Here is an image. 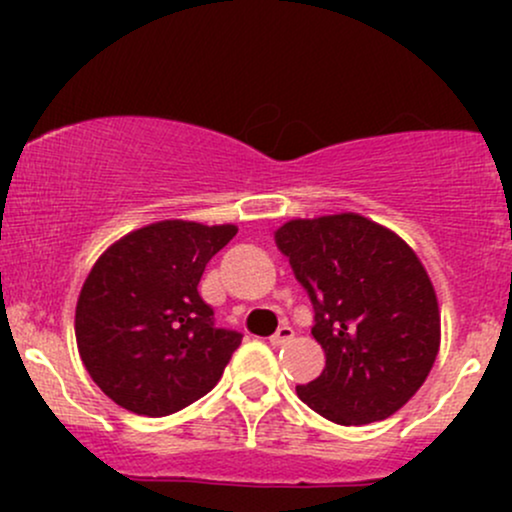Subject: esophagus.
Returning a JSON list of instances; mask_svg holds the SVG:
<instances>
[{
	"instance_id": "esophagus-1",
	"label": "esophagus",
	"mask_w": 512,
	"mask_h": 512,
	"mask_svg": "<svg viewBox=\"0 0 512 512\" xmlns=\"http://www.w3.org/2000/svg\"><path fill=\"white\" fill-rule=\"evenodd\" d=\"M289 339H293V327L281 325L279 330H276V332L272 334V337H269V344H272V346H281V344L289 342Z\"/></svg>"
}]
</instances>
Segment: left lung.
<instances>
[{
    "instance_id": "left-lung-1",
    "label": "left lung",
    "mask_w": 512,
    "mask_h": 512,
    "mask_svg": "<svg viewBox=\"0 0 512 512\" xmlns=\"http://www.w3.org/2000/svg\"><path fill=\"white\" fill-rule=\"evenodd\" d=\"M276 248L315 310L325 368L298 397L342 426L383 421L414 397L440 346L436 291L397 233L358 214L296 219Z\"/></svg>"
}]
</instances>
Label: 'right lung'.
I'll list each match as a JSON object with an SVG mask.
<instances>
[{
    "label": "right lung",
    "mask_w": 512,
    "mask_h": 512,
    "mask_svg": "<svg viewBox=\"0 0 512 512\" xmlns=\"http://www.w3.org/2000/svg\"><path fill=\"white\" fill-rule=\"evenodd\" d=\"M236 226L158 221L98 257L76 303V346L101 390L139 416H168L219 383L243 334L216 327L197 286Z\"/></svg>",
    "instance_id": "obj_1"
}]
</instances>
